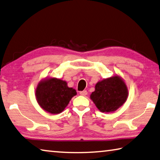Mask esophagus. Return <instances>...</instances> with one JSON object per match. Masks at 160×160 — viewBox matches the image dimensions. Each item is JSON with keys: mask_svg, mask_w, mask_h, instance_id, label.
<instances>
[{"mask_svg": "<svg viewBox=\"0 0 160 160\" xmlns=\"http://www.w3.org/2000/svg\"><path fill=\"white\" fill-rule=\"evenodd\" d=\"M87 94H88V92H87L86 90H83V91L80 92V95L82 96H86Z\"/></svg>", "mask_w": 160, "mask_h": 160, "instance_id": "esophagus-1", "label": "esophagus"}]
</instances>
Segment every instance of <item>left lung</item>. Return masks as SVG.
Segmentation results:
<instances>
[{
  "label": "left lung",
  "instance_id": "8db88e82",
  "mask_svg": "<svg viewBox=\"0 0 160 160\" xmlns=\"http://www.w3.org/2000/svg\"><path fill=\"white\" fill-rule=\"evenodd\" d=\"M128 98V88L119 75L104 79L95 84L90 98L102 113L114 112L122 107Z\"/></svg>",
  "mask_w": 160,
  "mask_h": 160
}]
</instances>
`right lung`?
Masks as SVG:
<instances>
[{
	"label": "right lung",
	"instance_id": "obj_1",
	"mask_svg": "<svg viewBox=\"0 0 160 160\" xmlns=\"http://www.w3.org/2000/svg\"><path fill=\"white\" fill-rule=\"evenodd\" d=\"M76 95V90L68 87L65 81L55 77L42 79L35 89L38 104L43 110L52 114L61 113Z\"/></svg>",
	"mask_w": 160,
	"mask_h": 160
}]
</instances>
